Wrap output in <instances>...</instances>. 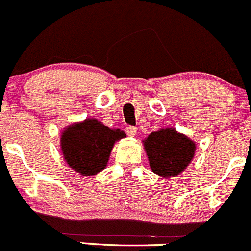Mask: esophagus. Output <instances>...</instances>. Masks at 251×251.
<instances>
[{
  "mask_svg": "<svg viewBox=\"0 0 251 251\" xmlns=\"http://www.w3.org/2000/svg\"><path fill=\"white\" fill-rule=\"evenodd\" d=\"M126 133L128 136H135L136 135V128L133 126H126Z\"/></svg>",
  "mask_w": 251,
  "mask_h": 251,
  "instance_id": "34e87169",
  "label": "esophagus"
}]
</instances>
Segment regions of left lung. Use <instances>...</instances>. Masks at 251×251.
Instances as JSON below:
<instances>
[{"label":"left lung","instance_id":"8db88e82","mask_svg":"<svg viewBox=\"0 0 251 251\" xmlns=\"http://www.w3.org/2000/svg\"><path fill=\"white\" fill-rule=\"evenodd\" d=\"M152 172L162 177H174L186 169L193 158L196 145L175 129H161L144 141Z\"/></svg>","mask_w":251,"mask_h":251}]
</instances>
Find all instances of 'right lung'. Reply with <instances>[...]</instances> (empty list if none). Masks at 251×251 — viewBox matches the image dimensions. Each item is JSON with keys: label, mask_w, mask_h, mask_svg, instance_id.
I'll list each match as a JSON object with an SVG mask.
<instances>
[{"label": "right lung", "mask_w": 251, "mask_h": 251, "mask_svg": "<svg viewBox=\"0 0 251 251\" xmlns=\"http://www.w3.org/2000/svg\"><path fill=\"white\" fill-rule=\"evenodd\" d=\"M125 136L120 129L112 130L94 118L75 123L61 135L64 158L72 169L92 176L106 167L113 144Z\"/></svg>", "instance_id": "1"}]
</instances>
